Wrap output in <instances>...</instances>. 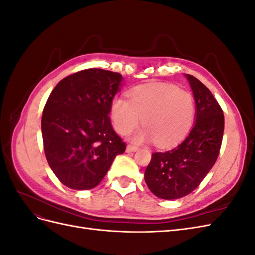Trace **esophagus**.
Wrapping results in <instances>:
<instances>
[{
	"label": "esophagus",
	"instance_id": "34e87169",
	"mask_svg": "<svg viewBox=\"0 0 255 255\" xmlns=\"http://www.w3.org/2000/svg\"><path fill=\"white\" fill-rule=\"evenodd\" d=\"M138 150L137 146L135 145H132V144H128L127 145V152L128 153H130V152H136Z\"/></svg>",
	"mask_w": 255,
	"mask_h": 255
}]
</instances>
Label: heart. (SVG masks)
<instances>
[{
    "instance_id": "heart-1",
    "label": "heart",
    "mask_w": 255,
    "mask_h": 255,
    "mask_svg": "<svg viewBox=\"0 0 255 255\" xmlns=\"http://www.w3.org/2000/svg\"><path fill=\"white\" fill-rule=\"evenodd\" d=\"M128 100L117 97L111 104V117L117 132L127 135L139 125L135 142L153 141L167 148L182 141L195 120L194 98L170 84H144L128 92Z\"/></svg>"
}]
</instances>
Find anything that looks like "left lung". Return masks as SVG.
Wrapping results in <instances>:
<instances>
[{
    "instance_id": "8db88e82",
    "label": "left lung",
    "mask_w": 255,
    "mask_h": 255,
    "mask_svg": "<svg viewBox=\"0 0 255 255\" xmlns=\"http://www.w3.org/2000/svg\"><path fill=\"white\" fill-rule=\"evenodd\" d=\"M184 75L195 99V125L174 149L153 153L144 171L149 189L165 200L183 198L199 186L217 160L225 130V116L210 89Z\"/></svg>"
}]
</instances>
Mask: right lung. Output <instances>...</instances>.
Instances as JSON below:
<instances>
[{
  "instance_id": "right-lung-1",
  "label": "right lung",
  "mask_w": 255,
  "mask_h": 255,
  "mask_svg": "<svg viewBox=\"0 0 255 255\" xmlns=\"http://www.w3.org/2000/svg\"><path fill=\"white\" fill-rule=\"evenodd\" d=\"M122 82L120 73L94 68L67 76L52 90L41 118L43 148L65 186L96 187L126 151L109 116Z\"/></svg>"
}]
</instances>
